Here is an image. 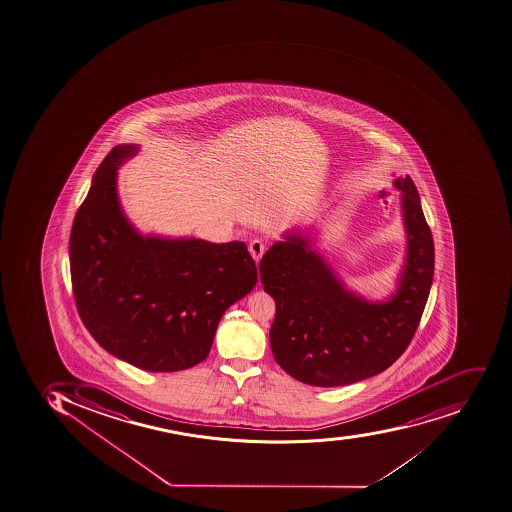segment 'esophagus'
Wrapping results in <instances>:
<instances>
[{
	"label": "esophagus",
	"instance_id": "esophagus-1",
	"mask_svg": "<svg viewBox=\"0 0 512 512\" xmlns=\"http://www.w3.org/2000/svg\"><path fill=\"white\" fill-rule=\"evenodd\" d=\"M265 250V242L260 241V239H254V241H250L249 252L250 255H252V258H254L255 262H260V258H262L263 254H265Z\"/></svg>",
	"mask_w": 512,
	"mask_h": 512
}]
</instances>
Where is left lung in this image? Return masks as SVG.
Segmentation results:
<instances>
[{"label":"left lung","instance_id":"obj_1","mask_svg":"<svg viewBox=\"0 0 512 512\" xmlns=\"http://www.w3.org/2000/svg\"><path fill=\"white\" fill-rule=\"evenodd\" d=\"M394 185L402 191L407 257L388 302L348 292L300 234L287 233L263 255L260 279L276 302L271 349L295 380L351 385L388 369L410 345L434 278V241L413 180L405 175Z\"/></svg>","mask_w":512,"mask_h":512}]
</instances>
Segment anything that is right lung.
Listing matches in <instances>:
<instances>
[{"mask_svg":"<svg viewBox=\"0 0 512 512\" xmlns=\"http://www.w3.org/2000/svg\"><path fill=\"white\" fill-rule=\"evenodd\" d=\"M137 150L118 145L105 156L76 212L73 295L105 351L148 372H177L206 359L223 313L254 289L257 266L244 242L143 238L116 193V171Z\"/></svg>","mask_w":512,"mask_h":512,"instance_id":"add662e5","label":"right lung"}]
</instances>
